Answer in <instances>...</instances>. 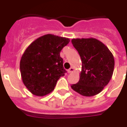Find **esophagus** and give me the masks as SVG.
<instances>
[{
  "instance_id": "obj_1",
  "label": "esophagus",
  "mask_w": 127,
  "mask_h": 127,
  "mask_svg": "<svg viewBox=\"0 0 127 127\" xmlns=\"http://www.w3.org/2000/svg\"><path fill=\"white\" fill-rule=\"evenodd\" d=\"M74 68H72V67H70V69L68 70V72H69V74L70 73H72V72H74Z\"/></svg>"
}]
</instances>
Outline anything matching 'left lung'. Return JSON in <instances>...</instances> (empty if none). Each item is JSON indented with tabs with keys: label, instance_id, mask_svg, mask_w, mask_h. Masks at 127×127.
Wrapping results in <instances>:
<instances>
[{
	"label": "left lung",
	"instance_id": "1",
	"mask_svg": "<svg viewBox=\"0 0 127 127\" xmlns=\"http://www.w3.org/2000/svg\"><path fill=\"white\" fill-rule=\"evenodd\" d=\"M71 41L82 61L80 78L77 83L72 85V89L85 97L97 95L113 76V54L104 44L95 38L72 39Z\"/></svg>",
	"mask_w": 127,
	"mask_h": 127
}]
</instances>
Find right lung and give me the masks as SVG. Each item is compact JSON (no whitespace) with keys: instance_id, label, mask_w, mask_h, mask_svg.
Returning <instances> with one entry per match:
<instances>
[{"instance_id":"add662e5","label":"right lung","mask_w":127,"mask_h":127,"mask_svg":"<svg viewBox=\"0 0 127 127\" xmlns=\"http://www.w3.org/2000/svg\"><path fill=\"white\" fill-rule=\"evenodd\" d=\"M69 41L68 38L46 34L26 49L20 60V72L23 84L33 95L42 97L51 93L67 72L60 53Z\"/></svg>"}]
</instances>
